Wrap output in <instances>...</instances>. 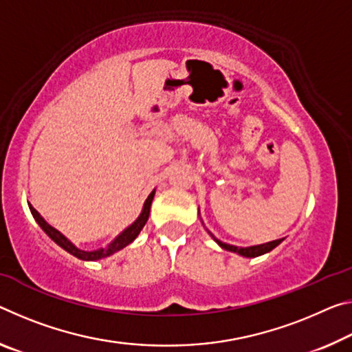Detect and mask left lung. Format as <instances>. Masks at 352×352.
Instances as JSON below:
<instances>
[{
  "label": "left lung",
  "instance_id": "obj_1",
  "mask_svg": "<svg viewBox=\"0 0 352 352\" xmlns=\"http://www.w3.org/2000/svg\"><path fill=\"white\" fill-rule=\"evenodd\" d=\"M210 233V232H208ZM211 235V233H210ZM213 236V235H211ZM214 241L219 244V246L222 249L226 250H230V252H236L239 255L243 256H248V258H254V256H258V255H263V254H267L271 252L272 249L277 248L278 244H280L283 239H276V241H270V243H265V244H258V246H250V248H236V246H232V244H227V243H222L219 241V239L213 236Z\"/></svg>",
  "mask_w": 352,
  "mask_h": 352
}]
</instances>
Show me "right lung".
<instances>
[{
    "label": "right lung",
    "instance_id": "1",
    "mask_svg": "<svg viewBox=\"0 0 352 352\" xmlns=\"http://www.w3.org/2000/svg\"><path fill=\"white\" fill-rule=\"evenodd\" d=\"M153 196H155V189L152 192H150V196L147 197L146 204H144V208L141 211V214H139L138 219L133 222V224L130 227H126L124 232L120 233L119 236H117L114 241H111L108 246L106 248H102V249H97V250H81L78 249L74 243H70L69 239H67L63 233H60L59 230H56L54 227H52L48 224V222L43 219V217L37 213L36 208H32V206L30 205V210L32 216H34V219L38 226H41V228L43 232L47 233V235L53 239V241L58 244V246L63 248L64 250H67V252L72 254L74 256H76V258L80 260H85V261H96V260H100V258H104V256H109L113 255L114 252H117V250L124 249L125 246H128V244L133 243L136 239V236L141 233L142 227L146 226V222L148 219V214H150V205H152V200H153Z\"/></svg>",
    "mask_w": 352,
    "mask_h": 352
}]
</instances>
